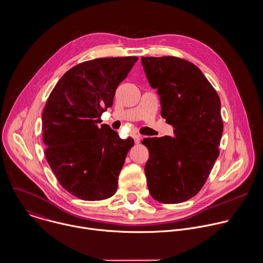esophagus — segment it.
Returning <instances> with one entry per match:
<instances>
[{"mask_svg":"<svg viewBox=\"0 0 263 263\" xmlns=\"http://www.w3.org/2000/svg\"><path fill=\"white\" fill-rule=\"evenodd\" d=\"M133 138H134V141H135V143H139V141H140V139H141V137H140L139 135H137V134L133 135Z\"/></svg>","mask_w":263,"mask_h":263,"instance_id":"obj_1","label":"esophagus"}]
</instances>
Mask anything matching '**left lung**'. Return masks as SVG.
<instances>
[{
	"mask_svg": "<svg viewBox=\"0 0 263 263\" xmlns=\"http://www.w3.org/2000/svg\"><path fill=\"white\" fill-rule=\"evenodd\" d=\"M141 63L161 101V116L173 137L144 138L147 188L161 203H180L195 196L219 157L223 134L221 101L194 64L176 57H142Z\"/></svg>",
	"mask_w": 263,
	"mask_h": 263,
	"instance_id": "8db88e82",
	"label": "left lung"
}]
</instances>
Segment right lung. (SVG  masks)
Returning <instances> with one entry per match:
<instances>
[{
	"label": "right lung",
	"mask_w": 263,
	"mask_h": 263,
	"mask_svg": "<svg viewBox=\"0 0 263 263\" xmlns=\"http://www.w3.org/2000/svg\"><path fill=\"white\" fill-rule=\"evenodd\" d=\"M137 57L101 58L68 70L51 91L42 114L46 160L61 186L75 197L103 200L118 189L131 137L121 139L101 115L114 104L119 84Z\"/></svg>",
	"instance_id": "obj_1"
}]
</instances>
